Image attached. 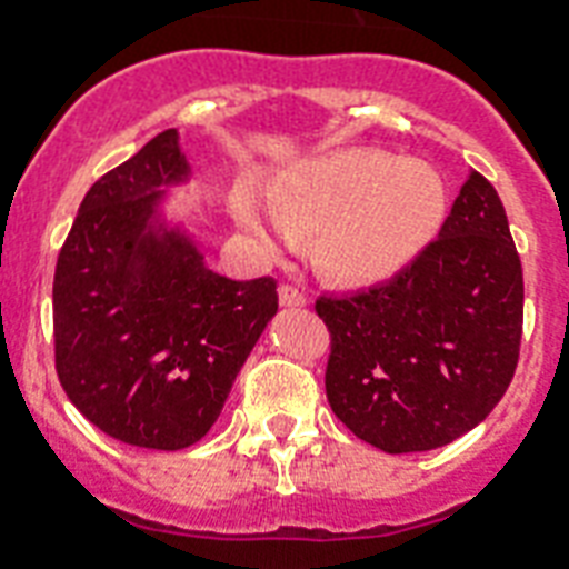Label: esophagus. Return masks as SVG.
I'll use <instances>...</instances> for the list:
<instances>
[{
	"label": "esophagus",
	"mask_w": 569,
	"mask_h": 569,
	"mask_svg": "<svg viewBox=\"0 0 569 569\" xmlns=\"http://www.w3.org/2000/svg\"><path fill=\"white\" fill-rule=\"evenodd\" d=\"M277 292H280V303H283V307H303V303H307V295H303L295 283H280Z\"/></svg>",
	"instance_id": "esophagus-1"
}]
</instances>
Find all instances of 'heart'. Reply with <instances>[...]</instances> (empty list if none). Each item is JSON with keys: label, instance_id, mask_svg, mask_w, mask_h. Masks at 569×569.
I'll use <instances>...</instances> for the list:
<instances>
[{"label": "heart", "instance_id": "b5f03b06", "mask_svg": "<svg viewBox=\"0 0 569 569\" xmlns=\"http://www.w3.org/2000/svg\"><path fill=\"white\" fill-rule=\"evenodd\" d=\"M277 230L312 236L321 274L363 286L387 280L422 253L446 214V182L428 162L380 150H333L286 171L268 197ZM236 218L266 239L257 209L241 200Z\"/></svg>", "mask_w": 569, "mask_h": 569}]
</instances>
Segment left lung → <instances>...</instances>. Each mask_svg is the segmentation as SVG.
I'll use <instances>...</instances> for the list:
<instances>
[{"label":"left lung","mask_w":569,"mask_h":569,"mask_svg":"<svg viewBox=\"0 0 569 569\" xmlns=\"http://www.w3.org/2000/svg\"><path fill=\"white\" fill-rule=\"evenodd\" d=\"M325 389L348 431L389 455L440 449L485 422L511 383L522 266L496 189L469 173L440 236L392 280L321 295Z\"/></svg>","instance_id":"left-lung-1"}]
</instances>
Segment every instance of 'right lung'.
Listing matches in <instances>:
<instances>
[{"instance_id":"add662e5","label":"right lung","mask_w":569,"mask_h":569,"mask_svg":"<svg viewBox=\"0 0 569 569\" xmlns=\"http://www.w3.org/2000/svg\"><path fill=\"white\" fill-rule=\"evenodd\" d=\"M189 177L177 129L84 194L52 280L56 372L114 440L177 451L212 428L277 312V280L206 268L180 230H153L162 189Z\"/></svg>"}]
</instances>
